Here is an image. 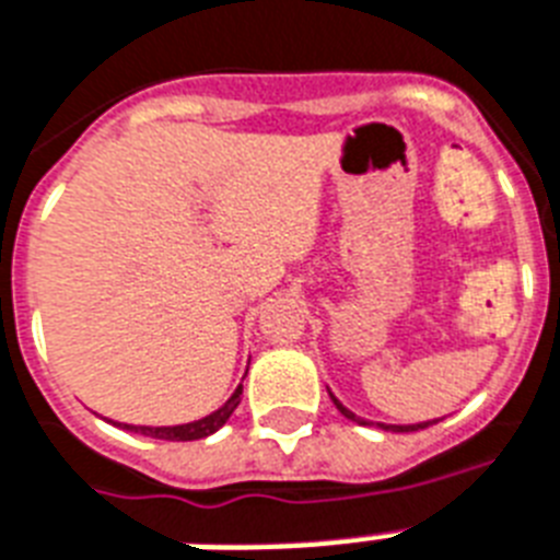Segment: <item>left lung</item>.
<instances>
[{
	"instance_id": "1",
	"label": "left lung",
	"mask_w": 560,
	"mask_h": 560,
	"mask_svg": "<svg viewBox=\"0 0 560 560\" xmlns=\"http://www.w3.org/2000/svg\"><path fill=\"white\" fill-rule=\"evenodd\" d=\"M330 399H334V406L339 408V411L345 413V417H348V420H353V422H362V425H365V420H359L357 413L353 411H348V408L342 406V402H339V399L334 397V394H330ZM431 422H417V425H383V422H380V429H385V431H417V429H429Z\"/></svg>"
}]
</instances>
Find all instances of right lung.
<instances>
[{
	"instance_id": "obj_1",
	"label": "right lung",
	"mask_w": 560,
	"mask_h": 560,
	"mask_svg": "<svg viewBox=\"0 0 560 560\" xmlns=\"http://www.w3.org/2000/svg\"><path fill=\"white\" fill-rule=\"evenodd\" d=\"M241 402V385L235 388V394L226 399L224 406L212 411L203 420L195 422H184V425H161V429H152V425H122L126 431H138L143 438H154V440H175V443H186V440H201L209 438V434H215L226 420H230V413L238 408Z\"/></svg>"
}]
</instances>
